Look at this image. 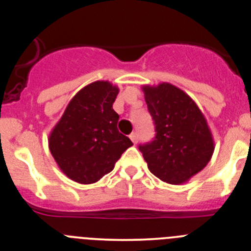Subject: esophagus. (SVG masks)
<instances>
[{
    "instance_id": "obj_1",
    "label": "esophagus",
    "mask_w": 251,
    "mask_h": 251,
    "mask_svg": "<svg viewBox=\"0 0 251 251\" xmlns=\"http://www.w3.org/2000/svg\"><path fill=\"white\" fill-rule=\"evenodd\" d=\"M130 138H131V141L133 142V144H137V143H138V135H137V133H136V132L131 133Z\"/></svg>"
}]
</instances>
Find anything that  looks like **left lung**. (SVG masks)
<instances>
[{
  "instance_id": "obj_1",
  "label": "left lung",
  "mask_w": 251,
  "mask_h": 251,
  "mask_svg": "<svg viewBox=\"0 0 251 251\" xmlns=\"http://www.w3.org/2000/svg\"><path fill=\"white\" fill-rule=\"evenodd\" d=\"M142 91L156 132L154 141L140 146L149 171L166 183H186L203 170L214 153L206 119L197 103L175 85H143Z\"/></svg>"
}]
</instances>
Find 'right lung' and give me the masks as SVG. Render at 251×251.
<instances>
[{"instance_id":"1","label":"right lung","mask_w":251,"mask_h":251,"mask_svg":"<svg viewBox=\"0 0 251 251\" xmlns=\"http://www.w3.org/2000/svg\"><path fill=\"white\" fill-rule=\"evenodd\" d=\"M118 93V86L109 81L88 83L72 98L50 131V154L60 171L77 183L100 181L132 146L118 130L119 115L113 109Z\"/></svg>"}]
</instances>
